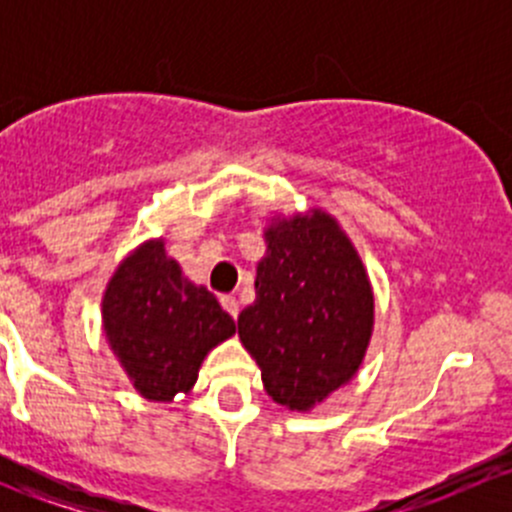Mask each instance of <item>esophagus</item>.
<instances>
[{"label": "esophagus", "mask_w": 512, "mask_h": 512, "mask_svg": "<svg viewBox=\"0 0 512 512\" xmlns=\"http://www.w3.org/2000/svg\"><path fill=\"white\" fill-rule=\"evenodd\" d=\"M220 302H223L225 312L230 314L232 319H237V314H240V302H237V297H232V294H223V297H220Z\"/></svg>", "instance_id": "1"}]
</instances>
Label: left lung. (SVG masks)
Masks as SVG:
<instances>
[{
	"label": "left lung",
	"instance_id": "obj_1",
	"mask_svg": "<svg viewBox=\"0 0 512 512\" xmlns=\"http://www.w3.org/2000/svg\"><path fill=\"white\" fill-rule=\"evenodd\" d=\"M265 242L257 297L237 317V334L267 394L289 411H309L359 371L374 292L352 240L324 210L275 218Z\"/></svg>",
	"mask_w": 512,
	"mask_h": 512
}]
</instances>
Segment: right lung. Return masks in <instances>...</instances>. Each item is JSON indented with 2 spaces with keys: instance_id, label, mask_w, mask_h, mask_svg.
Returning a JSON list of instances; mask_svg holds the SVG:
<instances>
[{
  "instance_id": "right-lung-1",
  "label": "right lung",
  "mask_w": 512,
  "mask_h": 512,
  "mask_svg": "<svg viewBox=\"0 0 512 512\" xmlns=\"http://www.w3.org/2000/svg\"><path fill=\"white\" fill-rule=\"evenodd\" d=\"M101 304L108 347L148 401L188 394L210 349L235 334L215 294L183 277L163 240L143 242L118 265Z\"/></svg>"
}]
</instances>
